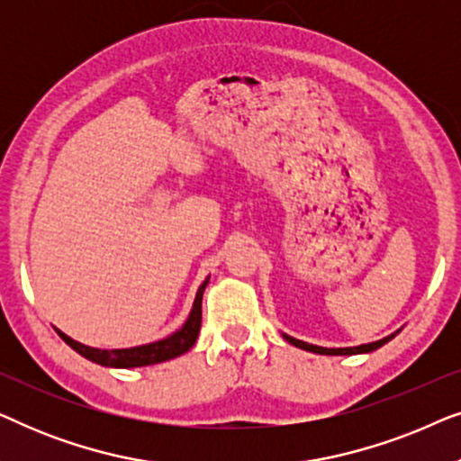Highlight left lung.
Returning <instances> with one entry per match:
<instances>
[{"instance_id": "obj_1", "label": "left lung", "mask_w": 461, "mask_h": 461, "mask_svg": "<svg viewBox=\"0 0 461 461\" xmlns=\"http://www.w3.org/2000/svg\"><path fill=\"white\" fill-rule=\"evenodd\" d=\"M396 336V333H393V336L384 338V339H377V342H371V344H363V346H355V348H321V346H312V344H306L302 342V339H295L292 336H285L283 333V338L287 339L289 344L298 346V348L302 350H308V352H317V355H361V352H371V350H377L380 346H384L388 342V339H393Z\"/></svg>"}]
</instances>
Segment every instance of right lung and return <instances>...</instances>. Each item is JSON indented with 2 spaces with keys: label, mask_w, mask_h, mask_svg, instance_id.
<instances>
[{
  "label": "right lung",
  "mask_w": 461,
  "mask_h": 461,
  "mask_svg": "<svg viewBox=\"0 0 461 461\" xmlns=\"http://www.w3.org/2000/svg\"><path fill=\"white\" fill-rule=\"evenodd\" d=\"M207 285V281H203V285L199 287L197 298H194L193 311L188 314V321L182 325L180 331L172 333V336L166 339H159V342L147 344V346H136V348H123V350H98V348H90V346H84L79 342H75L65 333L59 331V336L65 339V342L71 346L75 352H79L81 357L90 358V361L104 365V367H144V365H155V363H163L169 361V358H176L180 355H185L186 350L193 348L194 339L199 336L201 330V300H203V289Z\"/></svg>",
  "instance_id": "add662e5"
}]
</instances>
